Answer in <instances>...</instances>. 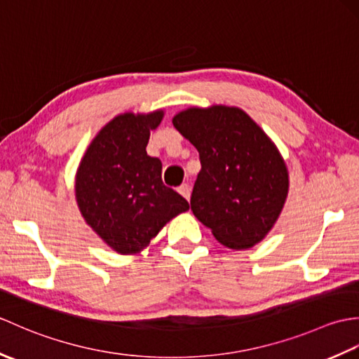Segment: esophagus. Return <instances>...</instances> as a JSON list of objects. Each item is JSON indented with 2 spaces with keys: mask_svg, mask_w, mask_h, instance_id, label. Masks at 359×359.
Returning a JSON list of instances; mask_svg holds the SVG:
<instances>
[{
  "mask_svg": "<svg viewBox=\"0 0 359 359\" xmlns=\"http://www.w3.org/2000/svg\"><path fill=\"white\" fill-rule=\"evenodd\" d=\"M177 191H179V194H180V196H184L187 201H189V196H191V188H189V185H188V184L180 185V187L177 188Z\"/></svg>",
  "mask_w": 359,
  "mask_h": 359,
  "instance_id": "1",
  "label": "esophagus"
}]
</instances>
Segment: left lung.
Here are the masks:
<instances>
[{"label":"left lung","instance_id":"obj_1","mask_svg":"<svg viewBox=\"0 0 359 359\" xmlns=\"http://www.w3.org/2000/svg\"><path fill=\"white\" fill-rule=\"evenodd\" d=\"M172 125L199 151L194 216L231 250L261 242L288 196V170L276 144L236 106H191L175 114Z\"/></svg>","mask_w":359,"mask_h":359}]
</instances>
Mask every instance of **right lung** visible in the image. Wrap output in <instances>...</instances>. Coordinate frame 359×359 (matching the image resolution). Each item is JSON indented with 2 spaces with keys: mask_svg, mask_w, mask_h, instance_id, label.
<instances>
[{
  "mask_svg": "<svg viewBox=\"0 0 359 359\" xmlns=\"http://www.w3.org/2000/svg\"><path fill=\"white\" fill-rule=\"evenodd\" d=\"M165 116L123 112L89 143L75 174L85 222L118 255H137L189 203L162 182V162L147 154L149 134Z\"/></svg>",
  "mask_w": 359,
  "mask_h": 359,
  "instance_id": "1",
  "label": "right lung"
}]
</instances>
